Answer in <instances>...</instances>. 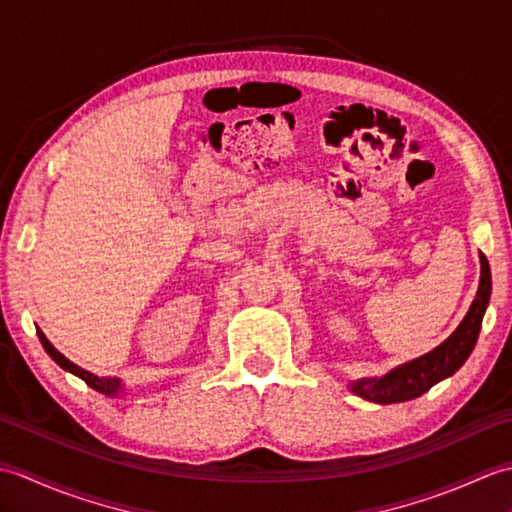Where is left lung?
<instances>
[{
    "instance_id": "left-lung-1",
    "label": "left lung",
    "mask_w": 512,
    "mask_h": 512,
    "mask_svg": "<svg viewBox=\"0 0 512 512\" xmlns=\"http://www.w3.org/2000/svg\"><path fill=\"white\" fill-rule=\"evenodd\" d=\"M491 266L484 253H480V286L471 303L469 312L447 341H442L431 352L422 354L413 361L402 363L383 376H369L350 380V391L358 398L376 402V405H391V402H405L422 396L440 380L453 376L471 356L473 347L480 336L484 312L491 301Z\"/></svg>"
}]
</instances>
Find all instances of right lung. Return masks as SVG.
<instances>
[{"instance_id": "1", "label": "right lung", "mask_w": 512, "mask_h": 512, "mask_svg": "<svg viewBox=\"0 0 512 512\" xmlns=\"http://www.w3.org/2000/svg\"><path fill=\"white\" fill-rule=\"evenodd\" d=\"M37 336H39V341H41V345H43V350H46L48 356L52 358V361L57 363L61 369H65V372L79 376V378L85 380V383H88L92 389L99 391V394L112 396V398L125 394V385H123L118 378H101V376H96V374H90L88 369H81L79 365H74L72 361H68V358H65V356L57 350V347H54V345L46 339V334H43L39 328H37Z\"/></svg>"}]
</instances>
